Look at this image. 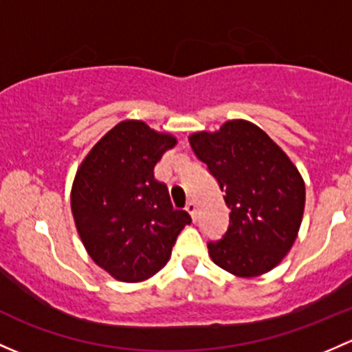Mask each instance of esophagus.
<instances>
[{
  "label": "esophagus",
  "mask_w": 352,
  "mask_h": 352,
  "mask_svg": "<svg viewBox=\"0 0 352 352\" xmlns=\"http://www.w3.org/2000/svg\"><path fill=\"white\" fill-rule=\"evenodd\" d=\"M186 210L188 214H190V217L192 219H197V206H195V202L194 201H190V202H187V206H186Z\"/></svg>",
  "instance_id": "1"
}]
</instances>
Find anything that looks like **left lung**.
Here are the masks:
<instances>
[{"instance_id": "obj_1", "label": "left lung", "mask_w": 352, "mask_h": 352, "mask_svg": "<svg viewBox=\"0 0 352 352\" xmlns=\"http://www.w3.org/2000/svg\"><path fill=\"white\" fill-rule=\"evenodd\" d=\"M188 142L231 210L221 239L207 243L214 263L236 276H258L275 268L302 223L305 186L298 170L248 121H228L217 133H195Z\"/></svg>"}]
</instances>
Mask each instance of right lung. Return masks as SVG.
Segmentation results:
<instances>
[{"label": "right lung", "instance_id": "add662e5", "mask_svg": "<svg viewBox=\"0 0 352 352\" xmlns=\"http://www.w3.org/2000/svg\"><path fill=\"white\" fill-rule=\"evenodd\" d=\"M175 143L142 121H123L77 170L70 195L77 232L96 265L121 282H142L164 268L177 236L192 223L153 177Z\"/></svg>", "mask_w": 352, "mask_h": 352}]
</instances>
